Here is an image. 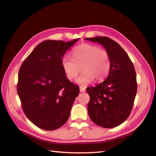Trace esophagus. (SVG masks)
<instances>
[{"mask_svg": "<svg viewBox=\"0 0 156 156\" xmlns=\"http://www.w3.org/2000/svg\"><path fill=\"white\" fill-rule=\"evenodd\" d=\"M80 92H84L86 91V88H84V87H83V86H80Z\"/></svg>", "mask_w": 156, "mask_h": 156, "instance_id": "34e87169", "label": "esophagus"}]
</instances>
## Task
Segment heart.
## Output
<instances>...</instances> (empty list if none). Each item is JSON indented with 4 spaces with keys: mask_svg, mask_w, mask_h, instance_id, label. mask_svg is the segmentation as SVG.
I'll use <instances>...</instances> for the list:
<instances>
[{
    "mask_svg": "<svg viewBox=\"0 0 156 156\" xmlns=\"http://www.w3.org/2000/svg\"><path fill=\"white\" fill-rule=\"evenodd\" d=\"M73 58L66 55L62 59V66L69 80L75 79L80 72L83 71L76 79V82L87 85L94 79L97 81L107 77L111 68L110 57L108 52L96 45L84 44L73 49Z\"/></svg>",
    "mask_w": 156,
    "mask_h": 156,
    "instance_id": "obj_1",
    "label": "heart"
}]
</instances>
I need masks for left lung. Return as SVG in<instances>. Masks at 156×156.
I'll list each match as a JSON object with an SVG mask.
<instances>
[{
    "instance_id": "left-lung-1",
    "label": "left lung",
    "mask_w": 156,
    "mask_h": 156,
    "mask_svg": "<svg viewBox=\"0 0 156 156\" xmlns=\"http://www.w3.org/2000/svg\"><path fill=\"white\" fill-rule=\"evenodd\" d=\"M104 46L110 57L111 68L106 80L88 87V112L95 124L112 128L129 116L137 92L136 74L132 62L123 48L108 37L86 38Z\"/></svg>"
}]
</instances>
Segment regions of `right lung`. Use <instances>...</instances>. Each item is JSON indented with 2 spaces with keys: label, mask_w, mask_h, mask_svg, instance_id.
Here are the masks:
<instances>
[{
  "label": "right lung",
  "mask_w": 156,
  "mask_h": 156,
  "mask_svg": "<svg viewBox=\"0 0 156 156\" xmlns=\"http://www.w3.org/2000/svg\"><path fill=\"white\" fill-rule=\"evenodd\" d=\"M79 39L45 40L22 64L17 92L26 116L44 130L57 129L69 118L80 88L68 80L62 59Z\"/></svg>",
  "instance_id": "add662e5"
}]
</instances>
